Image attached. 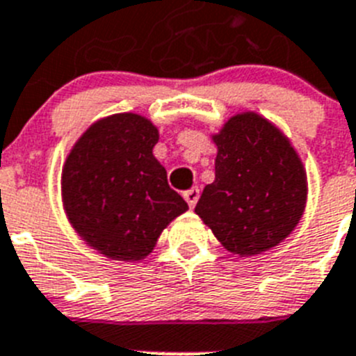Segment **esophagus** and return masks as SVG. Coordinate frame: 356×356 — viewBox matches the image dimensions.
<instances>
[{
    "label": "esophagus",
    "mask_w": 356,
    "mask_h": 356,
    "mask_svg": "<svg viewBox=\"0 0 356 356\" xmlns=\"http://www.w3.org/2000/svg\"><path fill=\"white\" fill-rule=\"evenodd\" d=\"M184 197H185V201H187V205L191 207V209H194L197 203V200H200V188L197 187L188 188V191H185L184 193Z\"/></svg>",
    "instance_id": "34e87169"
}]
</instances>
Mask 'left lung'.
<instances>
[{
	"label": "left lung",
	"instance_id": "obj_1",
	"mask_svg": "<svg viewBox=\"0 0 356 356\" xmlns=\"http://www.w3.org/2000/svg\"><path fill=\"white\" fill-rule=\"evenodd\" d=\"M216 180L194 212L235 254H259L300 222L307 172L289 139L254 112L237 114L213 135Z\"/></svg>",
	"mask_w": 356,
	"mask_h": 356
}]
</instances>
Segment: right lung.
Returning a JSON list of instances; mask_svg holds the SVG:
<instances>
[{"label": "right lung", "instance_id": "right-lung-1", "mask_svg": "<svg viewBox=\"0 0 356 356\" xmlns=\"http://www.w3.org/2000/svg\"><path fill=\"white\" fill-rule=\"evenodd\" d=\"M159 130L137 114L94 122L69 153L62 197L72 228L108 259L140 260L188 209L153 156Z\"/></svg>", "mask_w": 356, "mask_h": 356}]
</instances>
